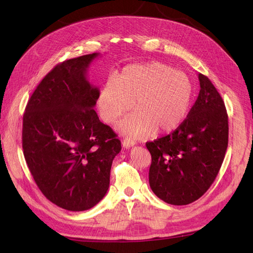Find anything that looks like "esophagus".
Here are the masks:
<instances>
[{
  "label": "esophagus",
  "instance_id": "34e87169",
  "mask_svg": "<svg viewBox=\"0 0 253 253\" xmlns=\"http://www.w3.org/2000/svg\"><path fill=\"white\" fill-rule=\"evenodd\" d=\"M122 145H124V148L128 149V148H131V147H134L135 141L133 139H131V138H125L124 141H122Z\"/></svg>",
  "mask_w": 253,
  "mask_h": 253
}]
</instances>
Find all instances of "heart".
<instances>
[{"instance_id":"heart-1","label":"heart","mask_w":253,"mask_h":253,"mask_svg":"<svg viewBox=\"0 0 253 253\" xmlns=\"http://www.w3.org/2000/svg\"><path fill=\"white\" fill-rule=\"evenodd\" d=\"M192 95V82L185 73L162 62L131 64L115 81L103 84L97 106L104 122L115 124L133 105L136 112L121 121L119 128L138 138L177 128L189 113Z\"/></svg>"}]
</instances>
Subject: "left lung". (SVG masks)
I'll return each mask as SVG.
<instances>
[{
  "instance_id": "8db88e82",
  "label": "left lung",
  "mask_w": 253,
  "mask_h": 253,
  "mask_svg": "<svg viewBox=\"0 0 253 253\" xmlns=\"http://www.w3.org/2000/svg\"><path fill=\"white\" fill-rule=\"evenodd\" d=\"M201 90L185 121L171 134L147 142L152 163L149 182L164 202L182 206L210 188L228 147L225 103L210 79L198 74Z\"/></svg>"
}]
</instances>
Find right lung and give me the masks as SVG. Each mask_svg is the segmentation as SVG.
Segmentation results:
<instances>
[{
	"label": "right lung",
	"instance_id": "right-lung-1",
	"mask_svg": "<svg viewBox=\"0 0 253 253\" xmlns=\"http://www.w3.org/2000/svg\"><path fill=\"white\" fill-rule=\"evenodd\" d=\"M94 52L63 61L42 79L23 115L22 147L44 196L68 211L93 208L108 192L117 134L94 110L99 89L87 80Z\"/></svg>",
	"mask_w": 253,
	"mask_h": 253
}]
</instances>
